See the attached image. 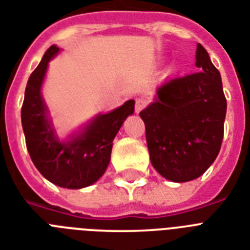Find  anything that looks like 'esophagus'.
Returning <instances> with one entry per match:
<instances>
[{
	"label": "esophagus",
	"instance_id": "34e87169",
	"mask_svg": "<svg viewBox=\"0 0 250 250\" xmlns=\"http://www.w3.org/2000/svg\"><path fill=\"white\" fill-rule=\"evenodd\" d=\"M145 106H146V100H144V99H139V100H136L135 111L136 113H140V111L143 110Z\"/></svg>",
	"mask_w": 250,
	"mask_h": 250
}]
</instances>
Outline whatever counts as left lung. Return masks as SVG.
<instances>
[{
  "instance_id": "obj_1",
  "label": "left lung",
  "mask_w": 250,
  "mask_h": 250,
  "mask_svg": "<svg viewBox=\"0 0 250 250\" xmlns=\"http://www.w3.org/2000/svg\"><path fill=\"white\" fill-rule=\"evenodd\" d=\"M194 74L160 84L140 117L153 167L164 178L188 182L200 177L220 153L227 103L221 74L207 50L196 46Z\"/></svg>"
}]
</instances>
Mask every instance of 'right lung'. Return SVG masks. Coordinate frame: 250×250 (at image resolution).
<instances>
[{
	"label": "right lung",
	"instance_id": "obj_1",
	"mask_svg": "<svg viewBox=\"0 0 250 250\" xmlns=\"http://www.w3.org/2000/svg\"><path fill=\"white\" fill-rule=\"evenodd\" d=\"M59 52L60 48L52 44L30 74L21 106V125L28 153L40 173L60 188H82L95 184L106 171L113 140L125 118L133 114L135 100L96 115L78 132L60 140L41 93L48 62Z\"/></svg>",
	"mask_w": 250,
	"mask_h": 250
}]
</instances>
